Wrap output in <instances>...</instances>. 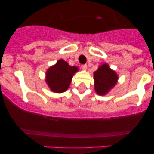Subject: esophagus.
<instances>
[{"label": "esophagus", "instance_id": "esophagus-1", "mask_svg": "<svg viewBox=\"0 0 154 154\" xmlns=\"http://www.w3.org/2000/svg\"><path fill=\"white\" fill-rule=\"evenodd\" d=\"M81 68L83 69V70H87V64H82V65H81Z\"/></svg>", "mask_w": 154, "mask_h": 154}]
</instances>
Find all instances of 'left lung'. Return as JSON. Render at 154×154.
<instances>
[{
	"instance_id": "left-lung-1",
	"label": "left lung",
	"mask_w": 154,
	"mask_h": 154,
	"mask_svg": "<svg viewBox=\"0 0 154 154\" xmlns=\"http://www.w3.org/2000/svg\"><path fill=\"white\" fill-rule=\"evenodd\" d=\"M118 77L108 64L100 66L94 72L95 90L99 95H104L116 85Z\"/></svg>"
}]
</instances>
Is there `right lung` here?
Returning <instances> with one entry per match:
<instances>
[{"instance_id": "1", "label": "right lung", "mask_w": 154, "mask_h": 154, "mask_svg": "<svg viewBox=\"0 0 154 154\" xmlns=\"http://www.w3.org/2000/svg\"><path fill=\"white\" fill-rule=\"evenodd\" d=\"M77 70V67L70 66L64 60H59L47 71V84L53 92L63 93L68 89L73 75Z\"/></svg>"}]
</instances>
